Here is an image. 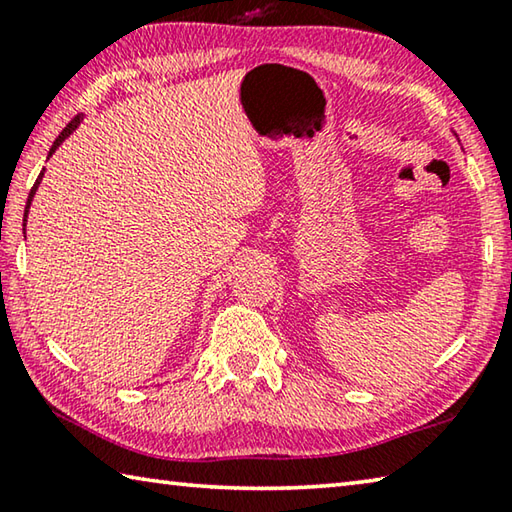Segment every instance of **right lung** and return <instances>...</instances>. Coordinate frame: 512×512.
I'll return each mask as SVG.
<instances>
[{"instance_id":"add662e5","label":"right lung","mask_w":512,"mask_h":512,"mask_svg":"<svg viewBox=\"0 0 512 512\" xmlns=\"http://www.w3.org/2000/svg\"><path fill=\"white\" fill-rule=\"evenodd\" d=\"M81 121H83V115H76L72 121H69V124L63 128V133H60L58 137H56V142L54 144H51V149H49V158H51V155H54L56 153V149H58V146L60 144H63L65 140H67V137L69 135H72L74 131H76V128H79V124H81ZM42 176H45V169H42L40 171V176H38V180H36V185H33V189H31V194H29V198H27V207H24V230H27V216H29V207H31V201H33V196H36V192H38V187H40V180H42Z\"/></svg>"}]
</instances>
